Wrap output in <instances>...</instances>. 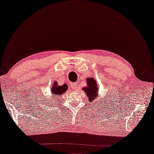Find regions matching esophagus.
Returning a JSON list of instances; mask_svg holds the SVG:
<instances>
[{"mask_svg":"<svg viewBox=\"0 0 154 154\" xmlns=\"http://www.w3.org/2000/svg\"><path fill=\"white\" fill-rule=\"evenodd\" d=\"M77 86H78V83L77 82H74L72 83L71 85V87L73 89H77Z\"/></svg>","mask_w":154,"mask_h":154,"instance_id":"esophagus-1","label":"esophagus"}]
</instances>
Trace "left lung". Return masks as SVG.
<instances>
[{
	"label": "left lung",
	"instance_id": "8db88e82",
	"mask_svg": "<svg viewBox=\"0 0 154 154\" xmlns=\"http://www.w3.org/2000/svg\"><path fill=\"white\" fill-rule=\"evenodd\" d=\"M87 87L82 88V90L87 95V100L90 102L89 104H91V102H94L97 97H100V95L97 94L99 90H98L97 82L94 79L88 78L87 79Z\"/></svg>",
	"mask_w": 154,
	"mask_h": 154
}]
</instances>
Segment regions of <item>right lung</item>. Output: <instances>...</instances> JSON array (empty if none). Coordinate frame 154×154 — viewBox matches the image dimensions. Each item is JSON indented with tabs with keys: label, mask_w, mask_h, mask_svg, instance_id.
I'll list each match as a JSON object with an SVG mask.
<instances>
[{
	"label": "right lung",
	"mask_w": 154,
	"mask_h": 154,
	"mask_svg": "<svg viewBox=\"0 0 154 154\" xmlns=\"http://www.w3.org/2000/svg\"><path fill=\"white\" fill-rule=\"evenodd\" d=\"M68 89V86L66 84H63V85H59L58 82L55 81L54 82L53 85L52 86V89L50 90V95L51 96L48 97L45 102H47V104H52V103H55V101H57L56 96L57 97V99H58V97H59L60 95L65 93ZM50 106V105H49Z\"/></svg>",
	"instance_id": "right-lung-1"
}]
</instances>
